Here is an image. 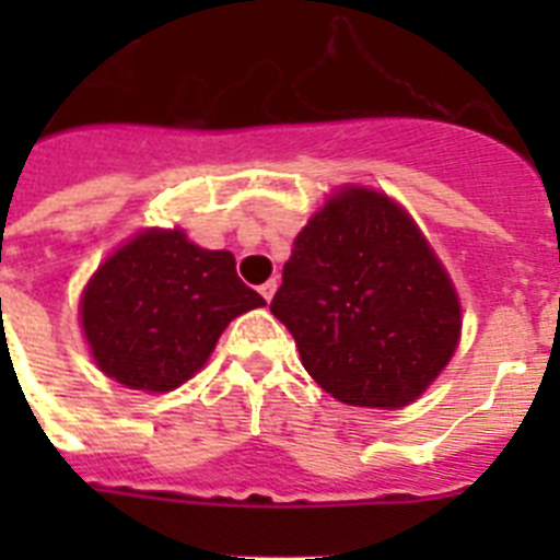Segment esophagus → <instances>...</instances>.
Masks as SVG:
<instances>
[{
    "label": "esophagus",
    "mask_w": 560,
    "mask_h": 560,
    "mask_svg": "<svg viewBox=\"0 0 560 560\" xmlns=\"http://www.w3.org/2000/svg\"><path fill=\"white\" fill-rule=\"evenodd\" d=\"M275 291H277V280H269V283L260 285V296H264L266 303H271V296H275Z\"/></svg>",
    "instance_id": "obj_1"
}]
</instances>
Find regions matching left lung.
Wrapping results in <instances>:
<instances>
[{
	"mask_svg": "<svg viewBox=\"0 0 560 560\" xmlns=\"http://www.w3.org/2000/svg\"><path fill=\"white\" fill-rule=\"evenodd\" d=\"M271 314L311 378L350 407H407L459 339L457 294L427 237L364 187L341 190L296 235Z\"/></svg>",
	"mask_w": 560,
	"mask_h": 560,
	"instance_id": "left-lung-1",
	"label": "left lung"
}]
</instances>
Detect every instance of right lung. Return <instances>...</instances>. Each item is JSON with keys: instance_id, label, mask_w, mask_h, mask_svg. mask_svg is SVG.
<instances>
[{"instance_id": "add662e5", "label": "right lung", "mask_w": 560, "mask_h": 560, "mask_svg": "<svg viewBox=\"0 0 560 560\" xmlns=\"http://www.w3.org/2000/svg\"><path fill=\"white\" fill-rule=\"evenodd\" d=\"M260 305L230 252L201 249L182 230H148L89 280L81 319L108 378L167 393L205 368L235 316Z\"/></svg>"}]
</instances>
